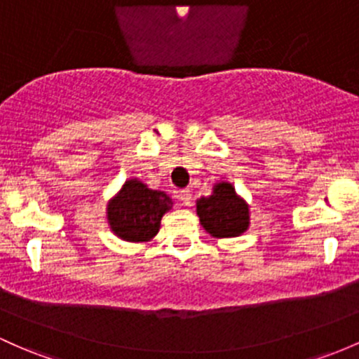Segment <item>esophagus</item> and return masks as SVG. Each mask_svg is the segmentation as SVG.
<instances>
[{
  "instance_id": "34e87169",
  "label": "esophagus",
  "mask_w": 359,
  "mask_h": 359,
  "mask_svg": "<svg viewBox=\"0 0 359 359\" xmlns=\"http://www.w3.org/2000/svg\"><path fill=\"white\" fill-rule=\"evenodd\" d=\"M178 198L183 205H191V191L190 190H181Z\"/></svg>"
}]
</instances>
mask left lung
I'll use <instances>...</instances> for the list:
<instances>
[{"label": "left lung", "instance_id": "8db88e82", "mask_svg": "<svg viewBox=\"0 0 359 359\" xmlns=\"http://www.w3.org/2000/svg\"><path fill=\"white\" fill-rule=\"evenodd\" d=\"M196 215L203 229L217 240L241 236L250 227V205L227 180H219L209 196L196 200Z\"/></svg>", "mask_w": 359, "mask_h": 359}]
</instances>
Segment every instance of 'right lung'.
Listing matches in <instances>:
<instances>
[{
    "label": "right lung",
    "instance_id": "obj_1",
    "mask_svg": "<svg viewBox=\"0 0 359 359\" xmlns=\"http://www.w3.org/2000/svg\"><path fill=\"white\" fill-rule=\"evenodd\" d=\"M171 209L172 200L165 191L152 190L142 180L130 178L107 200V226L119 240L147 243L159 233L161 219Z\"/></svg>",
    "mask_w": 359,
    "mask_h": 359
}]
</instances>
